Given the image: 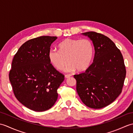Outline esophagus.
<instances>
[{"mask_svg": "<svg viewBox=\"0 0 133 133\" xmlns=\"http://www.w3.org/2000/svg\"><path fill=\"white\" fill-rule=\"evenodd\" d=\"M71 75H70V74H67V75H65V78H70V77H71Z\"/></svg>", "mask_w": 133, "mask_h": 133, "instance_id": "34e87169", "label": "esophagus"}]
</instances>
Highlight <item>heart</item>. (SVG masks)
Returning a JSON list of instances; mask_svg holds the SVG:
<instances>
[{"instance_id": "1", "label": "heart", "mask_w": 133, "mask_h": 133, "mask_svg": "<svg viewBox=\"0 0 133 133\" xmlns=\"http://www.w3.org/2000/svg\"><path fill=\"white\" fill-rule=\"evenodd\" d=\"M58 50H50L48 57L50 63L58 70L63 69L68 62L64 69L65 72L86 70L93 54L92 43L87 39H66L59 44Z\"/></svg>"}]
</instances>
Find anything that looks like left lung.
Returning <instances> with one entry per match:
<instances>
[{
	"label": "left lung",
	"instance_id": "left-lung-1",
	"mask_svg": "<svg viewBox=\"0 0 133 133\" xmlns=\"http://www.w3.org/2000/svg\"><path fill=\"white\" fill-rule=\"evenodd\" d=\"M92 41L95 55L85 71L74 75L77 91L82 102L92 109H101L116 99L122 92L126 68L120 50L111 39L94 31L82 33Z\"/></svg>",
	"mask_w": 133,
	"mask_h": 133
}]
</instances>
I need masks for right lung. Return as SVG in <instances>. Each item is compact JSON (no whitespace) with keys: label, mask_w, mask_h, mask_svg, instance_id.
I'll list each match as a JSON object with an SVG mask.
<instances>
[{"label":"right lung","mask_w":133,"mask_h":133,"mask_svg":"<svg viewBox=\"0 0 133 133\" xmlns=\"http://www.w3.org/2000/svg\"><path fill=\"white\" fill-rule=\"evenodd\" d=\"M56 36L30 39L19 48L13 58L9 79L20 102L35 111L50 109L58 98L57 90L64 76L51 64L48 57Z\"/></svg>","instance_id":"right-lung-1"}]
</instances>
